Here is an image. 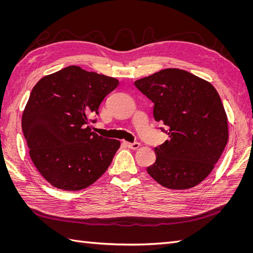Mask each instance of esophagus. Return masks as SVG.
Segmentation results:
<instances>
[{
	"label": "esophagus",
	"mask_w": 253,
	"mask_h": 253,
	"mask_svg": "<svg viewBox=\"0 0 253 253\" xmlns=\"http://www.w3.org/2000/svg\"><path fill=\"white\" fill-rule=\"evenodd\" d=\"M125 144L126 145L127 148L132 149V150H137V149L140 147V143L139 142H133V143H131V142H126L125 141Z\"/></svg>",
	"instance_id": "obj_1"
}]
</instances>
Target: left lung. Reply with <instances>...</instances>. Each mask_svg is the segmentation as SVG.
Wrapping results in <instances>:
<instances>
[{
    "label": "left lung",
    "instance_id": "obj_1",
    "mask_svg": "<svg viewBox=\"0 0 253 253\" xmlns=\"http://www.w3.org/2000/svg\"><path fill=\"white\" fill-rule=\"evenodd\" d=\"M154 103L153 115L169 135L155 148L148 173L168 189L197 186L213 170L228 142V120L212 84L178 68H167L135 81Z\"/></svg>",
    "mask_w": 253,
    "mask_h": 253
}]
</instances>
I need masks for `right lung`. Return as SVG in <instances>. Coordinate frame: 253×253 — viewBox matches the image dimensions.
<instances>
[{"label":"right lung","mask_w":253,"mask_h":253,"mask_svg":"<svg viewBox=\"0 0 253 253\" xmlns=\"http://www.w3.org/2000/svg\"><path fill=\"white\" fill-rule=\"evenodd\" d=\"M113 77L71 65L38 81L22 116L29 156L51 186L78 191L108 170L120 141L91 132V115L118 86Z\"/></svg>","instance_id":"add662e5"}]
</instances>
